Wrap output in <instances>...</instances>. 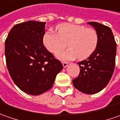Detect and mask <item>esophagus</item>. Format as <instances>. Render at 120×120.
I'll return each mask as SVG.
<instances>
[{
  "label": "esophagus",
  "instance_id": "34e87169",
  "mask_svg": "<svg viewBox=\"0 0 120 120\" xmlns=\"http://www.w3.org/2000/svg\"><path fill=\"white\" fill-rule=\"evenodd\" d=\"M62 65H63L64 68H66L68 66V63H67V62H62Z\"/></svg>",
  "mask_w": 120,
  "mask_h": 120
}]
</instances>
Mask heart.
I'll return each mask as SVG.
<instances>
[{
    "label": "heart",
    "mask_w": 120,
    "mask_h": 120,
    "mask_svg": "<svg viewBox=\"0 0 120 120\" xmlns=\"http://www.w3.org/2000/svg\"><path fill=\"white\" fill-rule=\"evenodd\" d=\"M56 31L46 32L42 36V43L49 52L56 54L65 47L68 49L57 54L58 60L67 62L78 58L84 60L96 50L98 35L96 30L70 23H62L56 26Z\"/></svg>",
    "instance_id": "b5f03b06"
}]
</instances>
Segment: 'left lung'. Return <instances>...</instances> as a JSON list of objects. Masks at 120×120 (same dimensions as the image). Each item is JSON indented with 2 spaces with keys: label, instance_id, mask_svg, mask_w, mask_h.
Masks as SVG:
<instances>
[{
  "label": "left lung",
  "instance_id": "left-lung-1",
  "mask_svg": "<svg viewBox=\"0 0 120 120\" xmlns=\"http://www.w3.org/2000/svg\"><path fill=\"white\" fill-rule=\"evenodd\" d=\"M87 23L97 32L98 44L91 56L78 63L80 72L72 82L74 87L82 93L94 94L104 88L112 76L116 43L110 28L96 22Z\"/></svg>",
  "mask_w": 120,
  "mask_h": 120
}]
</instances>
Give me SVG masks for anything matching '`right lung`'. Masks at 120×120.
Here are the masks:
<instances>
[{"label":"right lung","instance_id":"obj_1","mask_svg":"<svg viewBox=\"0 0 120 120\" xmlns=\"http://www.w3.org/2000/svg\"><path fill=\"white\" fill-rule=\"evenodd\" d=\"M46 22L29 20L12 28L5 41V57L15 84L25 93L38 96L52 88L63 66L44 47Z\"/></svg>","mask_w":120,"mask_h":120}]
</instances>
